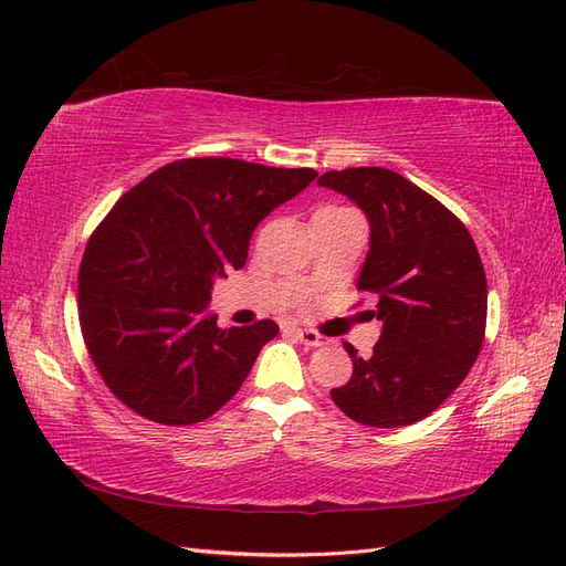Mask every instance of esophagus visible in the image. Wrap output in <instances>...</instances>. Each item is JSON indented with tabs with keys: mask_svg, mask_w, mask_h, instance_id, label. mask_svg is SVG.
Segmentation results:
<instances>
[{
	"mask_svg": "<svg viewBox=\"0 0 566 566\" xmlns=\"http://www.w3.org/2000/svg\"><path fill=\"white\" fill-rule=\"evenodd\" d=\"M296 337L301 339V344H306V346H323V344H327V339L321 335V332H315V329H296Z\"/></svg>",
	"mask_w": 566,
	"mask_h": 566,
	"instance_id": "obj_1",
	"label": "esophagus"
}]
</instances>
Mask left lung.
Listing matches in <instances>:
<instances>
[{"mask_svg":"<svg viewBox=\"0 0 566 566\" xmlns=\"http://www.w3.org/2000/svg\"><path fill=\"white\" fill-rule=\"evenodd\" d=\"M321 186L368 214L358 292L378 296L382 335L370 356L344 342L354 373L332 401L356 423L421 421L467 378L485 339L488 282L469 229L438 198L385 167L325 171Z\"/></svg>","mask_w":566,"mask_h":566,"instance_id":"8db88e82","label":"left lung"}]
</instances>
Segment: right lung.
<instances>
[{
    "label": "right lung",
    "mask_w": 566,
    "mask_h": 566,
    "mask_svg": "<svg viewBox=\"0 0 566 566\" xmlns=\"http://www.w3.org/2000/svg\"><path fill=\"white\" fill-rule=\"evenodd\" d=\"M317 171L188 157L153 171L95 227L78 270L85 349L124 407L163 426L206 421L239 392L280 325L217 327L212 280L241 270L258 222Z\"/></svg>",
    "instance_id": "add662e5"
}]
</instances>
